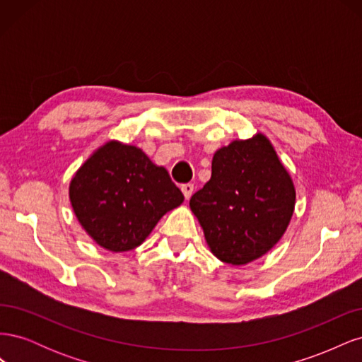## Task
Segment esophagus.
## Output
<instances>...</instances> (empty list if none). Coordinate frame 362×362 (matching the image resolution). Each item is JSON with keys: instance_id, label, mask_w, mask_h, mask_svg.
Segmentation results:
<instances>
[{"instance_id": "34e87169", "label": "esophagus", "mask_w": 362, "mask_h": 362, "mask_svg": "<svg viewBox=\"0 0 362 362\" xmlns=\"http://www.w3.org/2000/svg\"><path fill=\"white\" fill-rule=\"evenodd\" d=\"M181 192L184 193V198L189 201V199L192 198L193 192H194V185H193V184H190V182H189V184H184L182 187H181Z\"/></svg>"}]
</instances>
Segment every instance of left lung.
<instances>
[{"instance_id": "left-lung-1", "label": "left lung", "mask_w": 362, "mask_h": 362, "mask_svg": "<svg viewBox=\"0 0 362 362\" xmlns=\"http://www.w3.org/2000/svg\"><path fill=\"white\" fill-rule=\"evenodd\" d=\"M294 184L264 134L234 140L214 152L211 178L190 199L206 245L233 266L275 246L291 221Z\"/></svg>"}]
</instances>
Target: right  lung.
<instances>
[{
    "instance_id": "1",
    "label": "right lung",
    "mask_w": 362,
    "mask_h": 362,
    "mask_svg": "<svg viewBox=\"0 0 362 362\" xmlns=\"http://www.w3.org/2000/svg\"><path fill=\"white\" fill-rule=\"evenodd\" d=\"M69 199L96 245L127 252L144 243L160 218L182 204L184 194L140 148L110 140L76 170Z\"/></svg>"
}]
</instances>
